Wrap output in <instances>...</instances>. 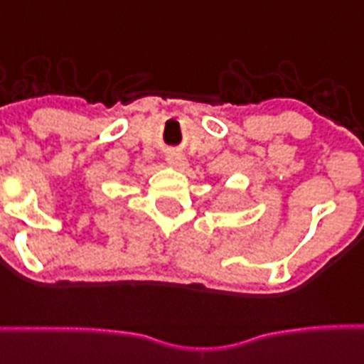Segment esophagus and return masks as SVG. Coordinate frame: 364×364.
I'll use <instances>...</instances> for the list:
<instances>
[{"label": "esophagus", "mask_w": 364, "mask_h": 364, "mask_svg": "<svg viewBox=\"0 0 364 364\" xmlns=\"http://www.w3.org/2000/svg\"><path fill=\"white\" fill-rule=\"evenodd\" d=\"M166 162L170 166H176V168H183L187 164V156L181 151H168L166 153Z\"/></svg>", "instance_id": "34e87169"}]
</instances>
